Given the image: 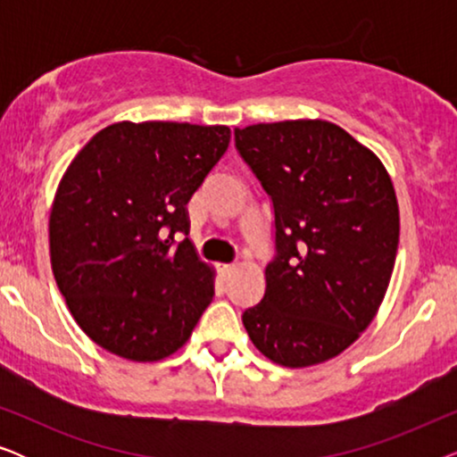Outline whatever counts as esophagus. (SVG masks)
Masks as SVG:
<instances>
[{
  "instance_id": "1",
  "label": "esophagus",
  "mask_w": 457,
  "mask_h": 457,
  "mask_svg": "<svg viewBox=\"0 0 457 457\" xmlns=\"http://www.w3.org/2000/svg\"><path fill=\"white\" fill-rule=\"evenodd\" d=\"M220 272H222V277H230V274L235 272V264H222Z\"/></svg>"
}]
</instances>
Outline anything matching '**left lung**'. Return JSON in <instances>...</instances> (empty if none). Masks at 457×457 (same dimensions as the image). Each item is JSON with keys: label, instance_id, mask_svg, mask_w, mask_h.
<instances>
[{"label": "left lung", "instance_id": "1", "mask_svg": "<svg viewBox=\"0 0 457 457\" xmlns=\"http://www.w3.org/2000/svg\"><path fill=\"white\" fill-rule=\"evenodd\" d=\"M243 160L274 205L277 258L262 302L243 312L255 349L308 368L360 339L395 266L399 205L378 155L327 120L235 129Z\"/></svg>", "mask_w": 457, "mask_h": 457}]
</instances>
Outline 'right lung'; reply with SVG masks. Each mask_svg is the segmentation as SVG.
I'll return each instance as SVG.
<instances>
[{"label": "right lung", "instance_id": "right-lung-1", "mask_svg": "<svg viewBox=\"0 0 457 457\" xmlns=\"http://www.w3.org/2000/svg\"><path fill=\"white\" fill-rule=\"evenodd\" d=\"M230 143L224 124L114 122L62 174L49 212L55 285L80 330L130 361L164 360L189 341L214 297L187 204Z\"/></svg>", "mask_w": 457, "mask_h": 457}]
</instances>
